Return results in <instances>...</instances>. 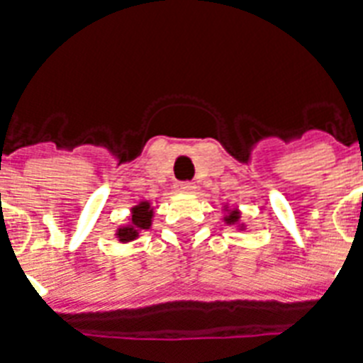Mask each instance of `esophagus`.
<instances>
[{
  "label": "esophagus",
  "mask_w": 363,
  "mask_h": 363,
  "mask_svg": "<svg viewBox=\"0 0 363 363\" xmlns=\"http://www.w3.org/2000/svg\"><path fill=\"white\" fill-rule=\"evenodd\" d=\"M179 190H181V192H194V190H196V184L190 181L179 182Z\"/></svg>",
  "instance_id": "obj_1"
}]
</instances>
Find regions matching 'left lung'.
<instances>
[{
  "label": "left lung",
  "instance_id": "left-lung-1",
  "mask_svg": "<svg viewBox=\"0 0 363 363\" xmlns=\"http://www.w3.org/2000/svg\"><path fill=\"white\" fill-rule=\"evenodd\" d=\"M239 220V213L238 211H232V213H230V215L226 216V222L228 224H235V222Z\"/></svg>",
  "mask_w": 363,
  "mask_h": 363
}]
</instances>
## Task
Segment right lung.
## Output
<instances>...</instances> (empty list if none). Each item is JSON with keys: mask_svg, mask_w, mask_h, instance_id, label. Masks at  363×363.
Returning a JSON list of instances; mask_svg holds the SVG:
<instances>
[{"mask_svg": "<svg viewBox=\"0 0 363 363\" xmlns=\"http://www.w3.org/2000/svg\"><path fill=\"white\" fill-rule=\"evenodd\" d=\"M150 218H152V209H150V203L143 201L137 207H133L131 211V224L125 228H121L116 235L121 241H131V239L137 238V233L141 230H148L150 228Z\"/></svg>", "mask_w": 363, "mask_h": 363, "instance_id": "add662e5", "label": "right lung"}]
</instances>
